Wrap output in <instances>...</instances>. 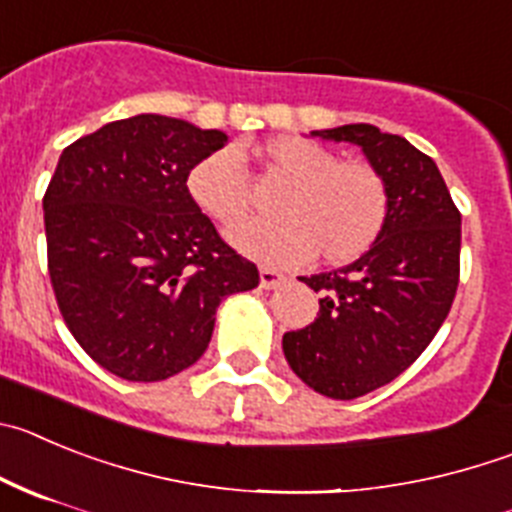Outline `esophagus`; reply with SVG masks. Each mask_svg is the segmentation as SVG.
Returning <instances> with one entry per match:
<instances>
[{"label": "esophagus", "instance_id": "esophagus-1", "mask_svg": "<svg viewBox=\"0 0 512 512\" xmlns=\"http://www.w3.org/2000/svg\"><path fill=\"white\" fill-rule=\"evenodd\" d=\"M259 276H261V287L264 289H276L279 284H284V279H287V276L279 274L276 269H269V266H264V269L259 271Z\"/></svg>", "mask_w": 512, "mask_h": 512}]
</instances>
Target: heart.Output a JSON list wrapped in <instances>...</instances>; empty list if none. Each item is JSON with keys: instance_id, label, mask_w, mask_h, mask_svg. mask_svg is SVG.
Instances as JSON below:
<instances>
[{"instance_id": "obj_1", "label": "heart", "mask_w": 512, "mask_h": 512, "mask_svg": "<svg viewBox=\"0 0 512 512\" xmlns=\"http://www.w3.org/2000/svg\"><path fill=\"white\" fill-rule=\"evenodd\" d=\"M253 154L266 175L284 185L269 205L276 218L231 228L228 238L238 251L276 264L302 261L317 251V259L327 264H348L381 236L388 187L373 164L348 162L312 139L289 134L256 144ZM187 192L218 223H233L251 208V185L233 149H218L192 164Z\"/></svg>"}]
</instances>
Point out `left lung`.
I'll list each match as a JSON object with an SVG mask.
<instances>
[{
  "label": "left lung",
  "mask_w": 512,
  "mask_h": 512,
  "mask_svg": "<svg viewBox=\"0 0 512 512\" xmlns=\"http://www.w3.org/2000/svg\"><path fill=\"white\" fill-rule=\"evenodd\" d=\"M312 137L358 144L388 187L381 236L350 266L299 276L320 292V312L281 340L309 388L350 401L401 375L447 320L459 284L462 215L434 159L398 134L345 124Z\"/></svg>",
  "instance_id": "1"
}]
</instances>
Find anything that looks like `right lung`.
Instances as JSON below:
<instances>
[{
	"label": "right lung",
	"mask_w": 512,
	"mask_h": 512,
	"mask_svg": "<svg viewBox=\"0 0 512 512\" xmlns=\"http://www.w3.org/2000/svg\"><path fill=\"white\" fill-rule=\"evenodd\" d=\"M223 131L139 114L63 149L42 198L48 271L65 325L101 368L164 381L198 363L228 294L259 269L192 203V164Z\"/></svg>",
	"instance_id": "obj_1"
}]
</instances>
